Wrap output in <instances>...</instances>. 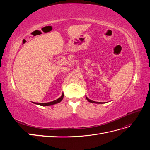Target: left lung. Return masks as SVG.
<instances>
[{"label":"left lung","instance_id":"8db88e82","mask_svg":"<svg viewBox=\"0 0 150 150\" xmlns=\"http://www.w3.org/2000/svg\"><path fill=\"white\" fill-rule=\"evenodd\" d=\"M86 99H87V100L89 101V102H90V103H96V104H102V103H101V102H96V101H92V100H91V99H89L88 97H86Z\"/></svg>","mask_w":150,"mask_h":150}]
</instances>
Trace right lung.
I'll list each match as a JSON object with an SVG mask.
<instances>
[{
	"label": "right lung",
	"mask_w": 150,
	"mask_h": 150,
	"mask_svg": "<svg viewBox=\"0 0 150 150\" xmlns=\"http://www.w3.org/2000/svg\"><path fill=\"white\" fill-rule=\"evenodd\" d=\"M63 98H64V93H62L61 96L58 98L57 99H56V100H54L53 101L51 102H49V103H34L33 102V103L35 104H38V105H40V106H51L53 105V104H56L57 103H60L62 100Z\"/></svg>",
	"instance_id": "add662e5"
}]
</instances>
